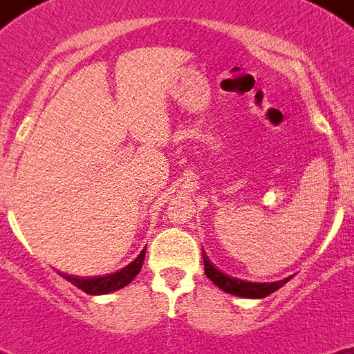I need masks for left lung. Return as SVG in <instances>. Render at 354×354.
<instances>
[{
    "label": "left lung",
    "mask_w": 354,
    "mask_h": 354,
    "mask_svg": "<svg viewBox=\"0 0 354 354\" xmlns=\"http://www.w3.org/2000/svg\"><path fill=\"white\" fill-rule=\"evenodd\" d=\"M202 257H204L205 274H207L209 280H211L212 283H216L221 290H225V292L239 296V298H252V299L266 298V296H270L271 292H274V290H278L280 287L286 286L290 278H292V277H287L283 278V280H277V282H270V283L245 282V280H239V278L228 277V274L221 273L216 266H212V262L209 261L204 250H202Z\"/></svg>",
    "instance_id": "obj_1"
}]
</instances>
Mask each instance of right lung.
Instances as JSON below:
<instances>
[{
    "label": "right lung",
    "instance_id": "add662e5",
    "mask_svg": "<svg viewBox=\"0 0 354 354\" xmlns=\"http://www.w3.org/2000/svg\"><path fill=\"white\" fill-rule=\"evenodd\" d=\"M145 248L140 252V255L134 259L131 264H127L126 268H122L120 271L111 274H106V277H92V278H77L72 277V274H64L60 273L65 280H68L71 283H74L76 287H80L81 290H84L86 294H109L115 292V290L122 289V287L129 286L131 282L134 280V277L140 273L142 270L143 261H145Z\"/></svg>",
    "mask_w": 354,
    "mask_h": 354
}]
</instances>
